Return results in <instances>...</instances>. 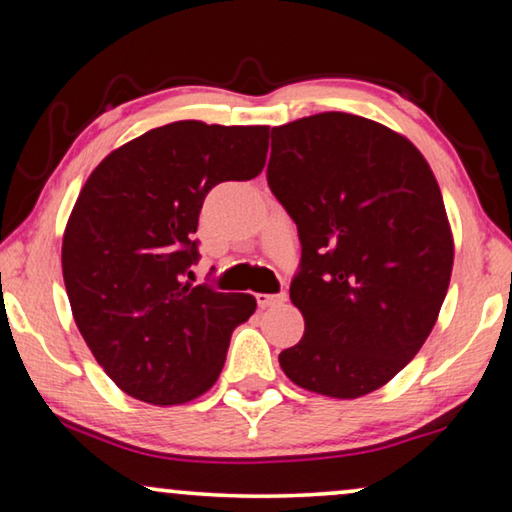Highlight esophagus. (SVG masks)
Segmentation results:
<instances>
[{"label":"esophagus","instance_id":"obj_1","mask_svg":"<svg viewBox=\"0 0 512 512\" xmlns=\"http://www.w3.org/2000/svg\"><path fill=\"white\" fill-rule=\"evenodd\" d=\"M256 300H258V305H261V307H272V305L284 303L286 293L284 291L282 293H258Z\"/></svg>","mask_w":512,"mask_h":512}]
</instances>
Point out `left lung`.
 Here are the masks:
<instances>
[{"instance_id":"1","label":"left lung","mask_w":512,"mask_h":512,"mask_svg":"<svg viewBox=\"0 0 512 512\" xmlns=\"http://www.w3.org/2000/svg\"><path fill=\"white\" fill-rule=\"evenodd\" d=\"M268 184L303 247L289 293L305 333L279 354L284 375L342 401L384 387L450 286L452 228L429 163L401 132L326 111L272 128Z\"/></svg>"}]
</instances>
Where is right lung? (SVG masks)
I'll return each instance as SVG.
<instances>
[{"label":"right lung","mask_w":512,"mask_h":512,"mask_svg":"<svg viewBox=\"0 0 512 512\" xmlns=\"http://www.w3.org/2000/svg\"><path fill=\"white\" fill-rule=\"evenodd\" d=\"M268 132L167 123L111 151L76 198L62 237L69 305L95 361L137 401L181 405L212 389L235 326L256 310L249 293H219L186 272L205 195L258 177Z\"/></svg>","instance_id":"add662e5"}]
</instances>
